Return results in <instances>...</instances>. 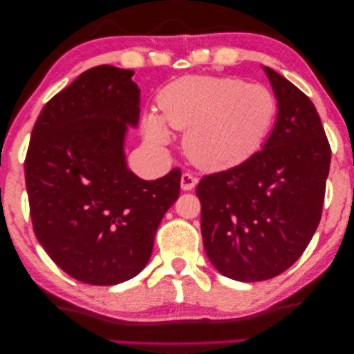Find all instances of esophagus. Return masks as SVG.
I'll return each instance as SVG.
<instances>
[{
  "mask_svg": "<svg viewBox=\"0 0 354 354\" xmlns=\"http://www.w3.org/2000/svg\"><path fill=\"white\" fill-rule=\"evenodd\" d=\"M196 183H198V178H196L193 174L189 172H183L182 177H180V187L183 191H191L194 187Z\"/></svg>",
  "mask_w": 354,
  "mask_h": 354,
  "instance_id": "34e87169",
  "label": "esophagus"
}]
</instances>
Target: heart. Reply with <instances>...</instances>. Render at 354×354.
Returning <instances> with one entry per match:
<instances>
[{
  "mask_svg": "<svg viewBox=\"0 0 354 354\" xmlns=\"http://www.w3.org/2000/svg\"><path fill=\"white\" fill-rule=\"evenodd\" d=\"M158 113L142 119L144 136L163 147L167 126L187 130L183 149L196 166L224 171L252 158L268 139L277 115L273 91L235 77L188 75L165 86Z\"/></svg>",
  "mask_w": 354,
  "mask_h": 354,
  "instance_id": "b5f03b06",
  "label": "heart"
}]
</instances>
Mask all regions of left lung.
I'll list each match as a JSON object with an SVG mask.
<instances>
[{
	"instance_id": "1",
	"label": "left lung",
	"mask_w": 354,
	"mask_h": 354,
	"mask_svg": "<svg viewBox=\"0 0 354 354\" xmlns=\"http://www.w3.org/2000/svg\"><path fill=\"white\" fill-rule=\"evenodd\" d=\"M263 71L277 115L262 150L196 188L207 256L240 282L271 279L301 257L320 223L331 163L314 103L273 68Z\"/></svg>"
}]
</instances>
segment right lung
Returning a JSON list of instances; mask_svg holds the SVG:
<instances>
[{
	"instance_id": "right-lung-1",
	"label": "right lung",
	"mask_w": 354,
	"mask_h": 354,
	"mask_svg": "<svg viewBox=\"0 0 354 354\" xmlns=\"http://www.w3.org/2000/svg\"><path fill=\"white\" fill-rule=\"evenodd\" d=\"M133 71L97 66L56 94L34 124L25 160L34 234L77 281L115 286L141 273L180 193V169L142 180L127 166L139 122Z\"/></svg>"
}]
</instances>
